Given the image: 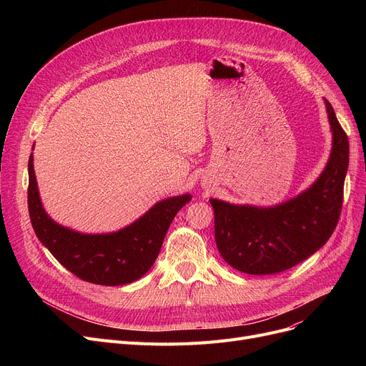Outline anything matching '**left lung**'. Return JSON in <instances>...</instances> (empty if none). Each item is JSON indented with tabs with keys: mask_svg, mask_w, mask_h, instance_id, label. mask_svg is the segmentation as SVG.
Listing matches in <instances>:
<instances>
[{
	"mask_svg": "<svg viewBox=\"0 0 366 366\" xmlns=\"http://www.w3.org/2000/svg\"><path fill=\"white\" fill-rule=\"evenodd\" d=\"M332 132V151L319 179L304 193L273 207L237 206L210 199L215 242L221 257L247 274H274L313 255L338 224L349 139L332 105L325 101Z\"/></svg>",
	"mask_w": 366,
	"mask_h": 366,
	"instance_id": "1",
	"label": "left lung"
}]
</instances>
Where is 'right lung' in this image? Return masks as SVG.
Masks as SVG:
<instances>
[{
  "label": "right lung",
  "instance_id": "add662e5",
  "mask_svg": "<svg viewBox=\"0 0 366 366\" xmlns=\"http://www.w3.org/2000/svg\"><path fill=\"white\" fill-rule=\"evenodd\" d=\"M29 156L28 207L34 232L50 254L81 280L120 286L142 277L156 261L167 229L189 194L154 204L138 221L108 234H83L56 224L41 204Z\"/></svg>",
  "mask_w": 366,
  "mask_h": 366
}]
</instances>
